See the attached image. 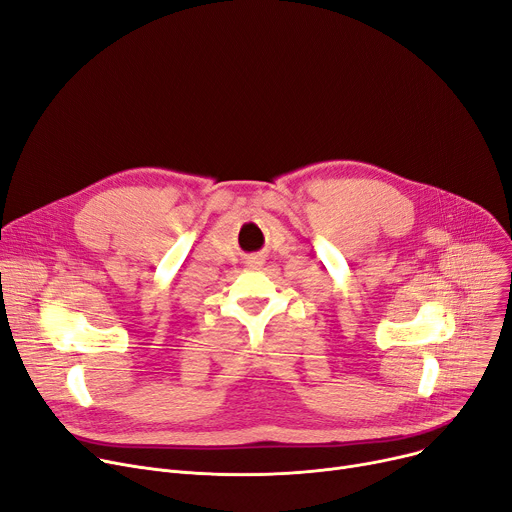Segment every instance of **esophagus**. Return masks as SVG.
<instances>
[{
  "instance_id": "obj_1",
  "label": "esophagus",
  "mask_w": 512,
  "mask_h": 512,
  "mask_svg": "<svg viewBox=\"0 0 512 512\" xmlns=\"http://www.w3.org/2000/svg\"><path fill=\"white\" fill-rule=\"evenodd\" d=\"M265 263V257L263 255H251L247 257V265L253 267V270H259V267Z\"/></svg>"
}]
</instances>
